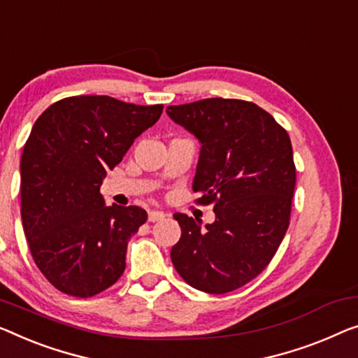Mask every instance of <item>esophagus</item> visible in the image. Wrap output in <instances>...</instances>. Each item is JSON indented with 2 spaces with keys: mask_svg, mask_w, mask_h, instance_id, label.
<instances>
[{
  "mask_svg": "<svg viewBox=\"0 0 358 358\" xmlns=\"http://www.w3.org/2000/svg\"><path fill=\"white\" fill-rule=\"evenodd\" d=\"M165 217L164 212H159V210H151L148 213V220L149 222H157V220H162Z\"/></svg>",
  "mask_w": 358,
  "mask_h": 358,
  "instance_id": "1",
  "label": "esophagus"
}]
</instances>
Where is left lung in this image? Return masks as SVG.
<instances>
[{
  "label": "left lung",
  "mask_w": 358,
  "mask_h": 358,
  "mask_svg": "<svg viewBox=\"0 0 358 358\" xmlns=\"http://www.w3.org/2000/svg\"><path fill=\"white\" fill-rule=\"evenodd\" d=\"M165 112L201 143L193 191L202 204L213 202L215 212L206 227L175 213L181 238L170 257L189 286L225 294L270 264L289 227L291 140L268 112L248 101L207 98Z\"/></svg>",
  "instance_id": "1"
}]
</instances>
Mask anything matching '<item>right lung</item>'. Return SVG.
<instances>
[{"label": "right lung", "mask_w": 358, "mask_h": 358, "mask_svg": "<svg viewBox=\"0 0 358 358\" xmlns=\"http://www.w3.org/2000/svg\"><path fill=\"white\" fill-rule=\"evenodd\" d=\"M162 109L73 96L31 127L20 159L22 227L36 266L66 294L94 296L124 273L127 241L148 213L106 206L99 186Z\"/></svg>", "instance_id": "obj_1"}]
</instances>
